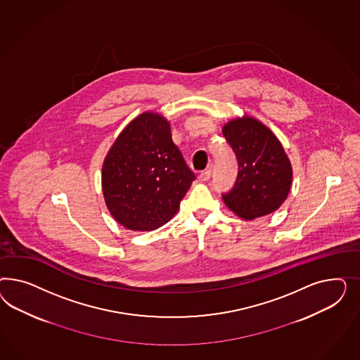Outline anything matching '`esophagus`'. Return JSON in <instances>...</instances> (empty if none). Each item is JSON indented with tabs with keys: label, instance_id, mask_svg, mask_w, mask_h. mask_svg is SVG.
<instances>
[{
	"label": "esophagus",
	"instance_id": "34e87169",
	"mask_svg": "<svg viewBox=\"0 0 360 360\" xmlns=\"http://www.w3.org/2000/svg\"><path fill=\"white\" fill-rule=\"evenodd\" d=\"M210 176H211V169H206V170H203L200 174H199V179L200 181H203V182H206V181H208L210 179Z\"/></svg>",
	"mask_w": 360,
	"mask_h": 360
}]
</instances>
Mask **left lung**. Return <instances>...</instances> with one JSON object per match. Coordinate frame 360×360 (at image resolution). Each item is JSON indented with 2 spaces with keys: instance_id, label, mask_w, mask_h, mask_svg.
<instances>
[{
  "instance_id": "1",
  "label": "left lung",
  "mask_w": 360,
  "mask_h": 360,
  "mask_svg": "<svg viewBox=\"0 0 360 360\" xmlns=\"http://www.w3.org/2000/svg\"><path fill=\"white\" fill-rule=\"evenodd\" d=\"M223 136L236 155L238 178L226 206L240 218L252 220L276 211L292 186V165L281 142L260 121L245 116L227 122Z\"/></svg>"
}]
</instances>
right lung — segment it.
I'll return each mask as SVG.
<instances>
[{"instance_id":"right-lung-1","label":"right lung","mask_w":360,"mask_h":360,"mask_svg":"<svg viewBox=\"0 0 360 360\" xmlns=\"http://www.w3.org/2000/svg\"><path fill=\"white\" fill-rule=\"evenodd\" d=\"M195 174L172 139L170 124L146 112L121 131L103 165V194L125 229L153 231L173 218Z\"/></svg>"}]
</instances>
